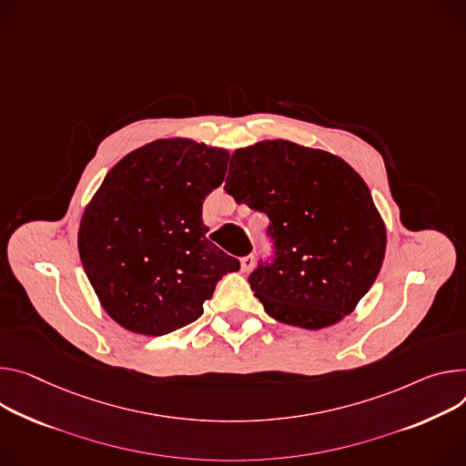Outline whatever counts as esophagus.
I'll return each mask as SVG.
<instances>
[{
	"label": "esophagus",
	"mask_w": 466,
	"mask_h": 466,
	"mask_svg": "<svg viewBox=\"0 0 466 466\" xmlns=\"http://www.w3.org/2000/svg\"><path fill=\"white\" fill-rule=\"evenodd\" d=\"M252 266H255V257H252V255H247V257H243V258H241V271H243V273L250 271V269H252Z\"/></svg>",
	"instance_id": "esophagus-1"
}]
</instances>
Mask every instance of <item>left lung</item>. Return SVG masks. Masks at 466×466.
I'll list each match as a JSON object with an SVG mask.
<instances>
[{
	"instance_id": "1",
	"label": "left lung",
	"mask_w": 466,
	"mask_h": 466,
	"mask_svg": "<svg viewBox=\"0 0 466 466\" xmlns=\"http://www.w3.org/2000/svg\"><path fill=\"white\" fill-rule=\"evenodd\" d=\"M225 191L268 214L275 258L248 277L277 321L325 329L355 310L385 260L387 228L342 157L273 139L238 148Z\"/></svg>"
}]
</instances>
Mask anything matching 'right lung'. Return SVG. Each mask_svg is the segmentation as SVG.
<instances>
[{"label": "right lung", "instance_id": "right-lung-1", "mask_svg": "<svg viewBox=\"0 0 466 466\" xmlns=\"http://www.w3.org/2000/svg\"><path fill=\"white\" fill-rule=\"evenodd\" d=\"M228 152L175 137L124 156L87 204L77 250L104 310L161 336L202 316L239 260L208 239L202 202L225 180Z\"/></svg>", "mask_w": 466, "mask_h": 466}]
</instances>
